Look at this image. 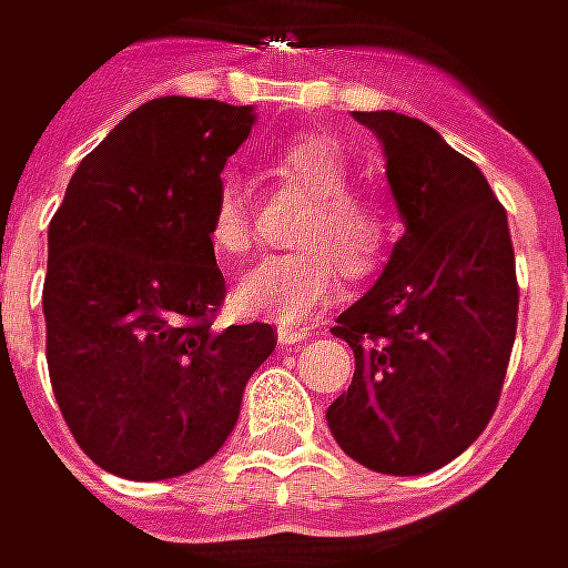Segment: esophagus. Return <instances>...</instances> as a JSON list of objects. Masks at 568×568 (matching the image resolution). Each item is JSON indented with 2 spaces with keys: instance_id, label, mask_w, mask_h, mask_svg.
I'll return each instance as SVG.
<instances>
[{
  "instance_id": "esophagus-1",
  "label": "esophagus",
  "mask_w": 568,
  "mask_h": 568,
  "mask_svg": "<svg viewBox=\"0 0 568 568\" xmlns=\"http://www.w3.org/2000/svg\"><path fill=\"white\" fill-rule=\"evenodd\" d=\"M313 332L310 328H277V342L287 348V345H300V342H306Z\"/></svg>"
}]
</instances>
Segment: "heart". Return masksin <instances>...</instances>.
Wrapping results in <instances>:
<instances>
[{
    "label": "heart",
    "instance_id": "1",
    "mask_svg": "<svg viewBox=\"0 0 568 568\" xmlns=\"http://www.w3.org/2000/svg\"><path fill=\"white\" fill-rule=\"evenodd\" d=\"M271 172L310 197L297 236L306 248L265 258L245 271L236 281L233 303L242 316L300 326L338 294L342 265L355 277L377 268L386 245V223L374 204L348 191V156L332 136L310 133L284 143L271 156ZM207 242L223 262L242 258L252 245L245 194L233 179L220 182L213 194Z\"/></svg>",
    "mask_w": 568,
    "mask_h": 568
}]
</instances>
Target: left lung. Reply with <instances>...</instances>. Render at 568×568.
Segmentation results:
<instances>
[{
	"mask_svg": "<svg viewBox=\"0 0 568 568\" xmlns=\"http://www.w3.org/2000/svg\"><path fill=\"white\" fill-rule=\"evenodd\" d=\"M386 159L406 233L332 335L355 377L326 412L361 467L422 476L460 457L498 406L518 328L508 216L486 175L438 130L396 111H355Z\"/></svg>",
	"mask_w": 568,
	"mask_h": 568,
	"instance_id": "left-lung-1",
	"label": "left lung"
}]
</instances>
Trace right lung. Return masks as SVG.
<instances>
[{
  "label": "right lung",
  "mask_w": 568,
  "mask_h": 568,
  "mask_svg": "<svg viewBox=\"0 0 568 568\" xmlns=\"http://www.w3.org/2000/svg\"><path fill=\"white\" fill-rule=\"evenodd\" d=\"M252 104H140L72 172L47 230V367L72 438L101 469L185 476L230 438L268 361V323L213 328L223 300L207 216Z\"/></svg>",
  "instance_id": "1"
}]
</instances>
